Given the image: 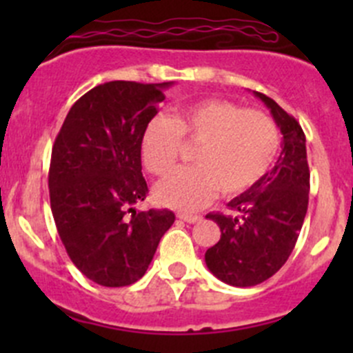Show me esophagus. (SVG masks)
Returning a JSON list of instances; mask_svg holds the SVG:
<instances>
[{"label":"esophagus","instance_id":"obj_1","mask_svg":"<svg viewBox=\"0 0 353 353\" xmlns=\"http://www.w3.org/2000/svg\"><path fill=\"white\" fill-rule=\"evenodd\" d=\"M179 219L184 220V222H188V223H196V222H199V220H201V216H199V215H188V213H179Z\"/></svg>","mask_w":353,"mask_h":353}]
</instances>
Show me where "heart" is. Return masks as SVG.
I'll return each mask as SVG.
<instances>
[{"label": "heart", "mask_w": 353, "mask_h": 353, "mask_svg": "<svg viewBox=\"0 0 353 353\" xmlns=\"http://www.w3.org/2000/svg\"><path fill=\"white\" fill-rule=\"evenodd\" d=\"M183 138L199 147L193 160L157 184L160 205L193 212L219 196H237L259 183L275 163L280 133L261 110L225 99H206L179 109L174 117L155 116L141 133V160L155 176L174 169Z\"/></svg>", "instance_id": "b5f03b06"}]
</instances>
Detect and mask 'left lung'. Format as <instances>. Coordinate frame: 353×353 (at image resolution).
I'll use <instances>...</instances> for the list:
<instances>
[{
  "mask_svg": "<svg viewBox=\"0 0 353 353\" xmlns=\"http://www.w3.org/2000/svg\"><path fill=\"white\" fill-rule=\"evenodd\" d=\"M283 134L275 167L256 186L229 201L234 213H208L220 241L205 252L210 272L234 287H252L275 275L297 243L309 203V165L301 124L273 99L254 92Z\"/></svg>",
  "mask_w": 353,
  "mask_h": 353,
  "instance_id": "8db88e82",
  "label": "left lung"
}]
</instances>
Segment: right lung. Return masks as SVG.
<instances>
[{"label":"right lung","mask_w":353,"mask_h":353,"mask_svg":"<svg viewBox=\"0 0 353 353\" xmlns=\"http://www.w3.org/2000/svg\"><path fill=\"white\" fill-rule=\"evenodd\" d=\"M165 83L109 81L78 99L56 137L49 198L68 256L92 282H138L176 216L140 212L147 198L141 133L165 99Z\"/></svg>","instance_id":"right-lung-1"}]
</instances>
